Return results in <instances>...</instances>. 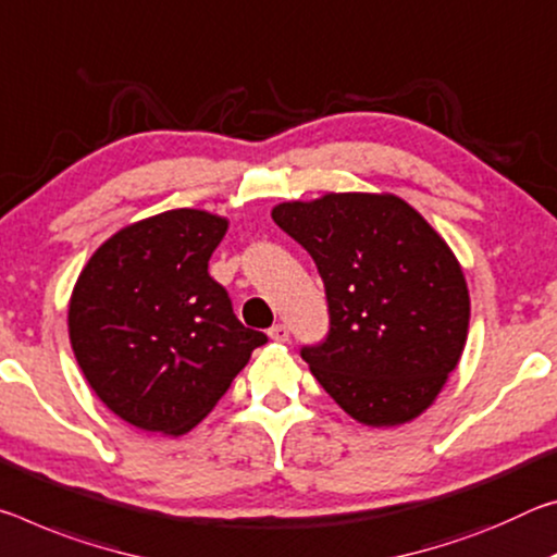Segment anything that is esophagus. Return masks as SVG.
<instances>
[{
    "label": "esophagus",
    "mask_w": 557,
    "mask_h": 557,
    "mask_svg": "<svg viewBox=\"0 0 557 557\" xmlns=\"http://www.w3.org/2000/svg\"><path fill=\"white\" fill-rule=\"evenodd\" d=\"M269 335H271V341H276V343H286L288 341V327L284 325V323H276L269 331Z\"/></svg>",
    "instance_id": "1"
}]
</instances>
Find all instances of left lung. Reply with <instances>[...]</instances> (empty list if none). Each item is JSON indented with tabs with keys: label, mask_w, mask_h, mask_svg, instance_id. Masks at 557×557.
Segmentation results:
<instances>
[{
	"label": "left lung",
	"mask_w": 557,
	"mask_h": 557,
	"mask_svg": "<svg viewBox=\"0 0 557 557\" xmlns=\"http://www.w3.org/2000/svg\"><path fill=\"white\" fill-rule=\"evenodd\" d=\"M271 216L323 278L327 333L300 348L323 389L370 426L424 412L469 331L467 281L446 242L395 195H325Z\"/></svg>",
	"instance_id": "1"
}]
</instances>
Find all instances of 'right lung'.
<instances>
[{"label": "right lung", "instance_id": "obj_1", "mask_svg": "<svg viewBox=\"0 0 557 557\" xmlns=\"http://www.w3.org/2000/svg\"><path fill=\"white\" fill-rule=\"evenodd\" d=\"M224 234L222 216L170 209L111 236L76 281L73 355L100 403L138 430H193L269 341L209 276Z\"/></svg>", "mask_w": 557, "mask_h": 557}]
</instances>
